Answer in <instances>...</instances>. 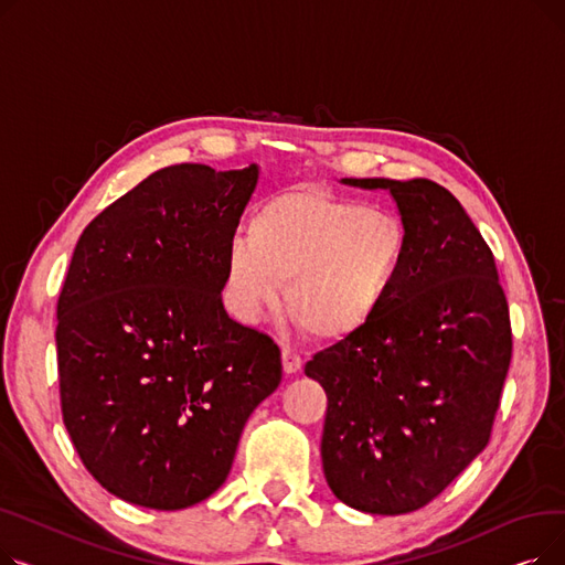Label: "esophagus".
Here are the masks:
<instances>
[{
	"mask_svg": "<svg viewBox=\"0 0 565 565\" xmlns=\"http://www.w3.org/2000/svg\"><path fill=\"white\" fill-rule=\"evenodd\" d=\"M281 364H284V373L292 375V373H298L302 369V358L295 350L284 348L281 350Z\"/></svg>",
	"mask_w": 565,
	"mask_h": 565,
	"instance_id": "obj_1",
	"label": "esophagus"
}]
</instances>
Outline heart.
I'll return each mask as SVG.
<instances>
[{
    "label": "heart",
    "mask_w": 565,
    "mask_h": 565,
    "mask_svg": "<svg viewBox=\"0 0 565 565\" xmlns=\"http://www.w3.org/2000/svg\"><path fill=\"white\" fill-rule=\"evenodd\" d=\"M409 235L384 207L360 205L316 185L267 199L252 215L247 241L226 256V292L243 320L281 300L320 341L364 332L405 273Z\"/></svg>",
    "instance_id": "1"
}]
</instances>
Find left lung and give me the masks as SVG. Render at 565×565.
I'll return each instance as SVG.
<instances>
[{
  "mask_svg": "<svg viewBox=\"0 0 565 565\" xmlns=\"http://www.w3.org/2000/svg\"><path fill=\"white\" fill-rule=\"evenodd\" d=\"M387 190L407 226L405 273L364 332L307 362L328 394L322 471L339 501L371 515L433 501L490 439L511 364L507 295L460 201L414 178H341Z\"/></svg>",
  "mask_w": 565,
  "mask_h": 565,
  "instance_id": "8db88e82",
  "label": "left lung"
}]
</instances>
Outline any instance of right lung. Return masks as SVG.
Wrapping results in <instances>:
<instances>
[{
	"mask_svg": "<svg viewBox=\"0 0 565 565\" xmlns=\"http://www.w3.org/2000/svg\"><path fill=\"white\" fill-rule=\"evenodd\" d=\"M256 183L258 164L160 169L75 245L56 305L64 424L92 477L137 507L211 497L249 414L281 382L277 343L222 305Z\"/></svg>",
	"mask_w": 565,
	"mask_h": 565,
	"instance_id": "right-lung-1",
	"label": "right lung"
}]
</instances>
